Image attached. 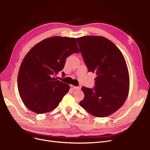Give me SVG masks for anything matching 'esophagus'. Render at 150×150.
<instances>
[{"label":"esophagus","instance_id":"obj_1","mask_svg":"<svg viewBox=\"0 0 150 150\" xmlns=\"http://www.w3.org/2000/svg\"><path fill=\"white\" fill-rule=\"evenodd\" d=\"M71 87H72V88L74 89H77V90H80L81 89V86H72L71 85L70 86Z\"/></svg>","mask_w":150,"mask_h":150}]
</instances>
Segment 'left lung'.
Segmentation results:
<instances>
[{
	"mask_svg": "<svg viewBox=\"0 0 150 150\" xmlns=\"http://www.w3.org/2000/svg\"><path fill=\"white\" fill-rule=\"evenodd\" d=\"M76 39L89 72L97 75L95 87L81 88L84 97L80 105L93 116H108L122 106L128 95L129 77L123 55L105 37L86 36Z\"/></svg>",
	"mask_w": 150,
	"mask_h": 150,
	"instance_id": "left-lung-1",
	"label": "left lung"
}]
</instances>
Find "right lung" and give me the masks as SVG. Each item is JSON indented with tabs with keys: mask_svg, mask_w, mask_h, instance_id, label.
Listing matches in <instances>:
<instances>
[{
	"mask_svg": "<svg viewBox=\"0 0 150 150\" xmlns=\"http://www.w3.org/2000/svg\"><path fill=\"white\" fill-rule=\"evenodd\" d=\"M79 52L75 38L61 36L47 38L31 48L21 63L18 77L20 97L28 109L40 114L59 105L70 86L55 76L64 68L68 57Z\"/></svg>",
	"mask_w": 150,
	"mask_h": 150,
	"instance_id": "add662e5",
	"label": "right lung"
}]
</instances>
